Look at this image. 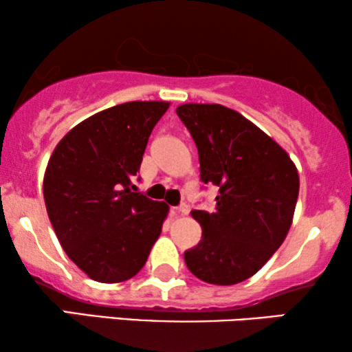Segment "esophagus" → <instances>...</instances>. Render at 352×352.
I'll return each mask as SVG.
<instances>
[{
    "label": "esophagus",
    "mask_w": 352,
    "mask_h": 352,
    "mask_svg": "<svg viewBox=\"0 0 352 352\" xmlns=\"http://www.w3.org/2000/svg\"><path fill=\"white\" fill-rule=\"evenodd\" d=\"M175 211H176L177 214H187V213H189V208H187L186 204H182V205H179V206H176Z\"/></svg>",
    "instance_id": "esophagus-1"
}]
</instances>
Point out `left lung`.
Segmentation results:
<instances>
[{
    "mask_svg": "<svg viewBox=\"0 0 352 352\" xmlns=\"http://www.w3.org/2000/svg\"><path fill=\"white\" fill-rule=\"evenodd\" d=\"M200 181L218 186L213 211L192 210L201 240L184 252L189 271L214 285H234L261 269L285 240L300 192L288 153L252 122L219 104H184Z\"/></svg>",
    "mask_w": 352,
    "mask_h": 352,
    "instance_id": "left-lung-1",
    "label": "left lung"
}]
</instances>
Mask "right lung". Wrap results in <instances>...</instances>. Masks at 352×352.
Returning <instances> with one entry per match:
<instances>
[{
    "mask_svg": "<svg viewBox=\"0 0 352 352\" xmlns=\"http://www.w3.org/2000/svg\"><path fill=\"white\" fill-rule=\"evenodd\" d=\"M168 107L134 100L102 110L70 129L47 162V216L67 256L93 280L136 276L162 232L168 205L133 192V179Z\"/></svg>",
    "mask_w": 352,
    "mask_h": 352,
    "instance_id": "obj_1",
    "label": "right lung"
}]
</instances>
